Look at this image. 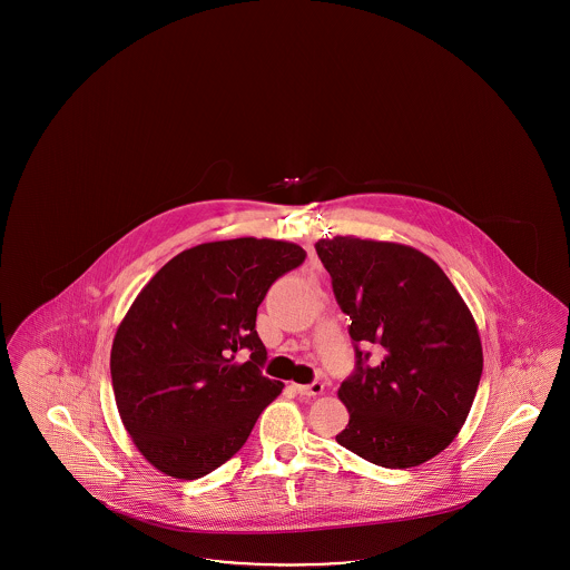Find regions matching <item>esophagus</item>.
<instances>
[{"instance_id": "1", "label": "esophagus", "mask_w": 570, "mask_h": 570, "mask_svg": "<svg viewBox=\"0 0 570 570\" xmlns=\"http://www.w3.org/2000/svg\"><path fill=\"white\" fill-rule=\"evenodd\" d=\"M298 395H305V397H316L325 391V384L323 382H312V384H295Z\"/></svg>"}]
</instances>
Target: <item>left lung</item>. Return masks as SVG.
<instances>
[{"label": "left lung", "mask_w": 570, "mask_h": 570, "mask_svg": "<svg viewBox=\"0 0 570 570\" xmlns=\"http://www.w3.org/2000/svg\"><path fill=\"white\" fill-rule=\"evenodd\" d=\"M333 293L351 316L356 370L337 397L351 421L335 440L363 460L404 470L442 453L472 407L483 374L476 323L430 256L391 242L316 244ZM358 345H376L366 365Z\"/></svg>", "instance_id": "obj_1"}]
</instances>
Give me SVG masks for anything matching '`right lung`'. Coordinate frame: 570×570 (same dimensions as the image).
I'll return each mask as SVG.
<instances>
[{
	"instance_id": "right-lung-1",
	"label": "right lung",
	"mask_w": 570,
	"mask_h": 570,
	"mask_svg": "<svg viewBox=\"0 0 570 570\" xmlns=\"http://www.w3.org/2000/svg\"><path fill=\"white\" fill-rule=\"evenodd\" d=\"M303 261L288 242H212L170 258L138 293L112 340L110 379L124 428L154 468L194 481L244 446L284 389L261 372L256 312ZM239 352L250 354L244 364Z\"/></svg>"
}]
</instances>
